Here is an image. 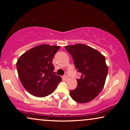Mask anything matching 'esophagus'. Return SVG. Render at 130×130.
Listing matches in <instances>:
<instances>
[{
    "label": "esophagus",
    "mask_w": 130,
    "mask_h": 130,
    "mask_svg": "<svg viewBox=\"0 0 130 130\" xmlns=\"http://www.w3.org/2000/svg\"><path fill=\"white\" fill-rule=\"evenodd\" d=\"M63 77H64V78H65V79L68 78V73H65V75L63 76Z\"/></svg>",
    "instance_id": "obj_1"
}]
</instances>
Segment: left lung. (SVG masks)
Segmentation results:
<instances>
[{"label":"left lung","instance_id":"obj_1","mask_svg":"<svg viewBox=\"0 0 130 130\" xmlns=\"http://www.w3.org/2000/svg\"><path fill=\"white\" fill-rule=\"evenodd\" d=\"M73 59L74 66L81 75L77 79V86L70 91V96L76 102L86 103L101 92L108 72L105 57L97 50L83 44L65 46Z\"/></svg>","mask_w":130,"mask_h":130}]
</instances>
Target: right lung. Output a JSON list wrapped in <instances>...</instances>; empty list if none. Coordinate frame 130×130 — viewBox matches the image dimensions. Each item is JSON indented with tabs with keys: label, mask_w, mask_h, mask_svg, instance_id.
<instances>
[{
	"label": "right lung",
	"mask_w": 130,
	"mask_h": 130,
	"mask_svg": "<svg viewBox=\"0 0 130 130\" xmlns=\"http://www.w3.org/2000/svg\"><path fill=\"white\" fill-rule=\"evenodd\" d=\"M60 46L41 44L30 49L16 63L19 79L29 93L37 97L52 93L62 78L54 74L53 59Z\"/></svg>",
	"instance_id": "add662e5"
}]
</instances>
